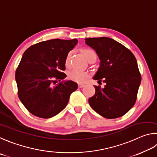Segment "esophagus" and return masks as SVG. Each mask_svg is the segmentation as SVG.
I'll return each mask as SVG.
<instances>
[{
	"instance_id": "34e87169",
	"label": "esophagus",
	"mask_w": 157,
	"mask_h": 157,
	"mask_svg": "<svg viewBox=\"0 0 157 157\" xmlns=\"http://www.w3.org/2000/svg\"><path fill=\"white\" fill-rule=\"evenodd\" d=\"M78 87H79V88H81V87H84V86H85V85H84V84L79 83V84L78 85Z\"/></svg>"
}]
</instances>
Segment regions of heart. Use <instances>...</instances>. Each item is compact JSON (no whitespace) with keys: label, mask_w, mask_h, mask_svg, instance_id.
Here are the masks:
<instances>
[{"label":"heart","mask_w":157,"mask_h":157,"mask_svg":"<svg viewBox=\"0 0 157 157\" xmlns=\"http://www.w3.org/2000/svg\"><path fill=\"white\" fill-rule=\"evenodd\" d=\"M83 54L87 60H88L90 59V57L93 56V55H96L95 52L90 49H83ZM70 56H71V52L68 53L67 56L65 58V65H68L69 63H70ZM67 76H68L69 79H70L71 81L76 82V83H80L85 82V81L87 79V76H88V75H87V74L86 72H85V71L82 70H76V69H73V70H71L69 71L67 74Z\"/></svg>","instance_id":"obj_1"}]
</instances>
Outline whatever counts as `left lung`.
<instances>
[{
    "instance_id": "left-lung-1",
    "label": "left lung",
    "mask_w": 157,
    "mask_h": 157,
    "mask_svg": "<svg viewBox=\"0 0 157 157\" xmlns=\"http://www.w3.org/2000/svg\"><path fill=\"white\" fill-rule=\"evenodd\" d=\"M86 45L94 49L100 66L93 79L105 83V87L94 86L95 94L89 98L94 111L106 119L121 117L134 106L141 81L134 54L112 38H86Z\"/></svg>"
}]
</instances>
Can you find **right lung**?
<instances>
[{"mask_svg":"<svg viewBox=\"0 0 157 157\" xmlns=\"http://www.w3.org/2000/svg\"><path fill=\"white\" fill-rule=\"evenodd\" d=\"M77 43L76 38H56L35 44L24 52L16 71V81L19 98L34 116L54 117L65 108L70 94L78 88L75 82L63 81L66 74L63 72L65 58ZM54 79L60 81L56 86Z\"/></svg>","mask_w":157,"mask_h":157,"instance_id":"1","label":"right lung"}]
</instances>
